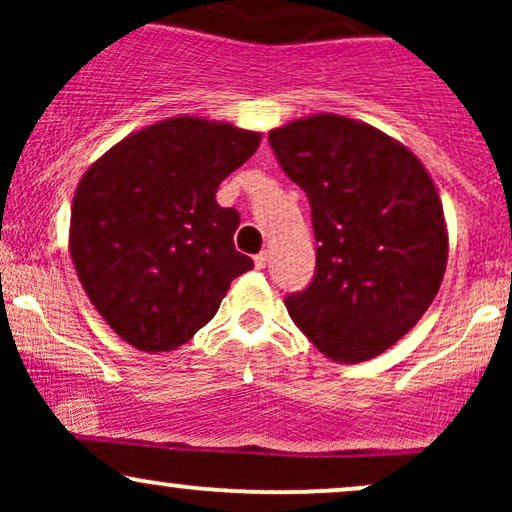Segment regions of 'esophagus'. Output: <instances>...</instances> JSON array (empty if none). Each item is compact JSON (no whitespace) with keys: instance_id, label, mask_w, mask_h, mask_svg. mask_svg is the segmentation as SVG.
Returning <instances> with one entry per match:
<instances>
[{"instance_id":"esophagus-1","label":"esophagus","mask_w":512,"mask_h":512,"mask_svg":"<svg viewBox=\"0 0 512 512\" xmlns=\"http://www.w3.org/2000/svg\"><path fill=\"white\" fill-rule=\"evenodd\" d=\"M267 260H269L267 252H260V255H255V267L264 269V267H267Z\"/></svg>"}]
</instances>
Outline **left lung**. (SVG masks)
I'll list each match as a JSON object with an SVG mask.
<instances>
[{"label":"left lung","mask_w":512,"mask_h":512,"mask_svg":"<svg viewBox=\"0 0 512 512\" xmlns=\"http://www.w3.org/2000/svg\"><path fill=\"white\" fill-rule=\"evenodd\" d=\"M281 168L308 195L315 276L286 308L327 358L361 363L407 334L448 264V226L431 175L404 144L344 115L269 132Z\"/></svg>","instance_id":"8db88e82"}]
</instances>
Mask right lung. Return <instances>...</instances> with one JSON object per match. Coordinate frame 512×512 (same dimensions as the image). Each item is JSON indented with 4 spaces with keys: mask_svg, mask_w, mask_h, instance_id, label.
I'll list each match as a JSON object with an SVG mask.
<instances>
[{
    "mask_svg": "<svg viewBox=\"0 0 512 512\" xmlns=\"http://www.w3.org/2000/svg\"><path fill=\"white\" fill-rule=\"evenodd\" d=\"M260 142L231 122L170 117L81 175L69 255L93 308L134 349H178L252 269L233 245L240 214L219 207L216 190Z\"/></svg>",
    "mask_w": 512,
    "mask_h": 512,
    "instance_id": "right-lung-1",
    "label": "right lung"
}]
</instances>
